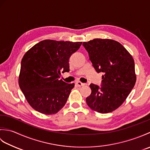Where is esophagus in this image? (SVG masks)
<instances>
[{
  "label": "esophagus",
  "instance_id": "obj_1",
  "mask_svg": "<svg viewBox=\"0 0 150 150\" xmlns=\"http://www.w3.org/2000/svg\"><path fill=\"white\" fill-rule=\"evenodd\" d=\"M76 84H77V86H79V87L84 86H85L84 83H82L81 82H79V81L76 82Z\"/></svg>",
  "mask_w": 150,
  "mask_h": 150
}]
</instances>
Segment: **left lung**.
Returning <instances> with one entry per match:
<instances>
[{
  "label": "left lung",
  "instance_id": "obj_1",
  "mask_svg": "<svg viewBox=\"0 0 150 150\" xmlns=\"http://www.w3.org/2000/svg\"><path fill=\"white\" fill-rule=\"evenodd\" d=\"M82 45L96 71L104 73L100 87L90 85L91 93L86 103L98 113L111 112L124 103L134 87V60L122 44L113 40L95 39Z\"/></svg>",
  "mask_w": 150,
  "mask_h": 150
}]
</instances>
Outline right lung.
Returning <instances> with one entry per match:
<instances>
[{"instance_id": "add662e5", "label": "right lung", "mask_w": 150, "mask_h": 150, "mask_svg": "<svg viewBox=\"0 0 150 150\" xmlns=\"http://www.w3.org/2000/svg\"><path fill=\"white\" fill-rule=\"evenodd\" d=\"M82 42L44 40L25 53L18 84L28 103L45 115L57 113L64 106L75 84L59 80L69 71V59Z\"/></svg>"}]
</instances>
